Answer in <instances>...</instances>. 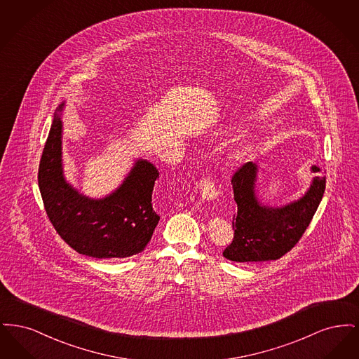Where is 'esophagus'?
I'll use <instances>...</instances> for the list:
<instances>
[{
    "label": "esophagus",
    "mask_w": 359,
    "mask_h": 359,
    "mask_svg": "<svg viewBox=\"0 0 359 359\" xmlns=\"http://www.w3.org/2000/svg\"><path fill=\"white\" fill-rule=\"evenodd\" d=\"M198 187H199L202 196L207 199V201H214V199L218 198L219 192H218L217 186H215V182L212 179H210V177L202 179Z\"/></svg>",
    "instance_id": "1"
}]
</instances>
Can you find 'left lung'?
Here are the masks:
<instances>
[{
  "label": "left lung",
  "mask_w": 359,
  "mask_h": 359,
  "mask_svg": "<svg viewBox=\"0 0 359 359\" xmlns=\"http://www.w3.org/2000/svg\"><path fill=\"white\" fill-rule=\"evenodd\" d=\"M259 167L249 161L231 179L237 214L233 219L234 239L223 257L236 262H259L277 259L299 242L315 215L325 188V175H316L306 194L287 205H264L257 195ZM319 173L320 168L311 167Z\"/></svg>",
  "instance_id": "1"
}]
</instances>
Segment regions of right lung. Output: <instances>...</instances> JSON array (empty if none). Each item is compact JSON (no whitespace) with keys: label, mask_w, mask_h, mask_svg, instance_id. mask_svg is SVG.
<instances>
[{"label":"right lung","mask_w":359,"mask_h":359,"mask_svg":"<svg viewBox=\"0 0 359 359\" xmlns=\"http://www.w3.org/2000/svg\"><path fill=\"white\" fill-rule=\"evenodd\" d=\"M63 109L65 102L53 114L39 165V188L55 230L79 255L107 259L141 253L160 221L152 205L157 168L137 158L111 194L101 199L81 194L63 170Z\"/></svg>","instance_id":"obj_1"}]
</instances>
